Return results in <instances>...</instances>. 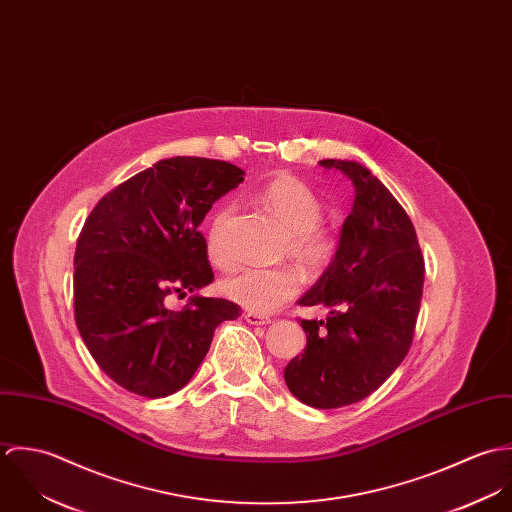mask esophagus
Masks as SVG:
<instances>
[{"mask_svg": "<svg viewBox=\"0 0 512 512\" xmlns=\"http://www.w3.org/2000/svg\"><path fill=\"white\" fill-rule=\"evenodd\" d=\"M244 319L250 325H268V323H272V319L268 315H258V313H244Z\"/></svg>", "mask_w": 512, "mask_h": 512, "instance_id": "esophagus-1", "label": "esophagus"}]
</instances>
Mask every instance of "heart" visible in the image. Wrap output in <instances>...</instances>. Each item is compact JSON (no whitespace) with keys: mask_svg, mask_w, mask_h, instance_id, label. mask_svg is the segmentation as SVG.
Masks as SVG:
<instances>
[{"mask_svg":"<svg viewBox=\"0 0 512 512\" xmlns=\"http://www.w3.org/2000/svg\"><path fill=\"white\" fill-rule=\"evenodd\" d=\"M278 219L290 228L292 254L307 268H323L335 254V240L317 226L323 213V203L303 181L292 175H282L258 193ZM230 217L222 209L213 219L207 238V252L215 266L228 268L234 264V254L224 242V226ZM222 293L254 313H272L288 303L299 290V276L292 268H242L222 280Z\"/></svg>","mask_w":512,"mask_h":512,"instance_id":"b5f03b06","label":"heart"}]
</instances>
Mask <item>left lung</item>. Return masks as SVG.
I'll return each instance as SVG.
<instances>
[{
    "label": "left lung",
    "instance_id": "1",
    "mask_svg": "<svg viewBox=\"0 0 512 512\" xmlns=\"http://www.w3.org/2000/svg\"><path fill=\"white\" fill-rule=\"evenodd\" d=\"M351 179L355 201L337 252L299 305L329 317L303 319L307 345L284 378L293 396L319 410L372 394L408 355L424 290V258L414 224L384 183L359 161L323 159Z\"/></svg>",
    "mask_w": 512,
    "mask_h": 512
}]
</instances>
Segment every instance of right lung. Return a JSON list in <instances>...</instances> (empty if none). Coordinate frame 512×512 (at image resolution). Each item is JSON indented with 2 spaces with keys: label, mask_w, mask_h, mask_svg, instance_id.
Segmentation results:
<instances>
[{
  "label": "right lung",
  "mask_w": 512,
  "mask_h": 512,
  "mask_svg": "<svg viewBox=\"0 0 512 512\" xmlns=\"http://www.w3.org/2000/svg\"><path fill=\"white\" fill-rule=\"evenodd\" d=\"M232 163L169 157L104 195L74 252V319L98 366L122 388L165 398L209 353L215 329L240 307L197 290L213 282L199 224L244 181ZM169 292H193L185 310Z\"/></svg>",
  "instance_id": "right-lung-1"
}]
</instances>
